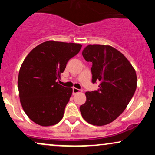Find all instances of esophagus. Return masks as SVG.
<instances>
[{
	"instance_id": "esophagus-1",
	"label": "esophagus",
	"mask_w": 155,
	"mask_h": 155,
	"mask_svg": "<svg viewBox=\"0 0 155 155\" xmlns=\"http://www.w3.org/2000/svg\"><path fill=\"white\" fill-rule=\"evenodd\" d=\"M82 92V90H79V89H77L75 87L73 88V94H74V95H75V94H76V93H79V92Z\"/></svg>"
}]
</instances>
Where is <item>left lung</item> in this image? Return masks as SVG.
Listing matches in <instances>:
<instances>
[{"label":"left lung","instance_id":"8db88e82","mask_svg":"<svg viewBox=\"0 0 155 155\" xmlns=\"http://www.w3.org/2000/svg\"><path fill=\"white\" fill-rule=\"evenodd\" d=\"M82 55L92 63V83L99 89L86 92L87 101L80 106L83 119L93 125L111 123L124 111L137 87L136 71L123 54L108 45L90 44Z\"/></svg>","mask_w":155,"mask_h":155}]
</instances>
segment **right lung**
Instances as JSON below:
<instances>
[{
    "label": "right lung",
    "mask_w": 155,
    "mask_h": 155,
    "mask_svg": "<svg viewBox=\"0 0 155 155\" xmlns=\"http://www.w3.org/2000/svg\"><path fill=\"white\" fill-rule=\"evenodd\" d=\"M81 47L48 41L27 55L19 72V95L23 110L35 123L47 127L63 119L73 89L59 84L58 80Z\"/></svg>",
    "instance_id": "right-lung-1"
}]
</instances>
